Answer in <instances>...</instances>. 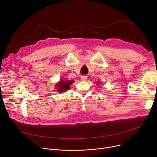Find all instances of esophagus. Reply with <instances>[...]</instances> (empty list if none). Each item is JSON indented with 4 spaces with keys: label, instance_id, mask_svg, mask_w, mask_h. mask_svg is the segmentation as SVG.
Wrapping results in <instances>:
<instances>
[{
    "label": "esophagus",
    "instance_id": "1",
    "mask_svg": "<svg viewBox=\"0 0 157 157\" xmlns=\"http://www.w3.org/2000/svg\"><path fill=\"white\" fill-rule=\"evenodd\" d=\"M87 76H82L81 77V81H86L87 79Z\"/></svg>",
    "mask_w": 157,
    "mask_h": 157
}]
</instances>
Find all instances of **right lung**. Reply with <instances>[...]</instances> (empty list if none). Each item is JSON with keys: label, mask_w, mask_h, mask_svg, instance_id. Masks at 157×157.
<instances>
[{"label": "right lung", "mask_w": 157, "mask_h": 157, "mask_svg": "<svg viewBox=\"0 0 157 157\" xmlns=\"http://www.w3.org/2000/svg\"><path fill=\"white\" fill-rule=\"evenodd\" d=\"M74 81H65V80H61L60 81V83L57 85L56 86V88L58 89L57 91L58 92H63L65 90H67L69 87L70 85L73 83Z\"/></svg>", "instance_id": "obj_1"}]
</instances>
